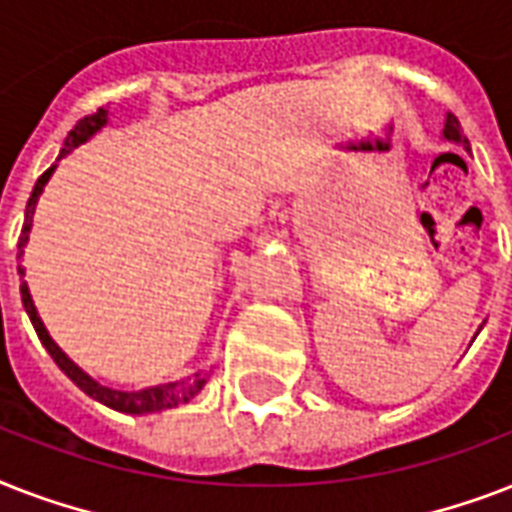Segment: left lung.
<instances>
[{"mask_svg": "<svg viewBox=\"0 0 512 512\" xmlns=\"http://www.w3.org/2000/svg\"><path fill=\"white\" fill-rule=\"evenodd\" d=\"M444 138H446V140H454V143H462V146L468 148V138H465V135H462V130H460V122H457V116H454V114H449V116H446ZM468 151H470V148H468Z\"/></svg>", "mask_w": 512, "mask_h": 512, "instance_id": "obj_1", "label": "left lung"}]
</instances>
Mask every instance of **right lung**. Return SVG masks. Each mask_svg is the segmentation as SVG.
Segmentation results:
<instances>
[{"label": "right lung", "mask_w": 512, "mask_h": 512, "mask_svg": "<svg viewBox=\"0 0 512 512\" xmlns=\"http://www.w3.org/2000/svg\"><path fill=\"white\" fill-rule=\"evenodd\" d=\"M106 116L108 111H103V108H98V114L92 116H84L82 122L76 124L74 130L68 132L66 138V146H63V151H60L58 159H63L66 154H71L79 143H84V140L90 138V135H95V132L106 124ZM52 170L55 167H50V170L44 172L39 180H36L34 185V193H31V199H28L26 204V220H23V231H20V239H18V249L20 255H23V247H26L28 241V228H31V215H34V204H36V196L42 193L44 183L50 180ZM20 279H23V268H18ZM20 297H23V308H26L28 319H31V324H34L36 335H39V340H42V345L47 348V353L52 356V361L60 366V372H66L71 380L79 385V388L87 393V396H92L95 401H100V404L111 406V409H116V412H127V414H146V412H162V409H172V406L177 404H185L188 398H193L196 393L201 390V385H204V377H199L196 374V380L191 382H167V385H156V388H146V390H138V393H124V390H111L106 388V385H98V382L92 380L90 374H84L79 366L71 361V358L63 353V350L52 342V337L47 335V329H44L42 319L36 316V308L34 303H31V295H28V287L26 281H20Z\"/></svg>", "instance_id": "add662e5"}]
</instances>
